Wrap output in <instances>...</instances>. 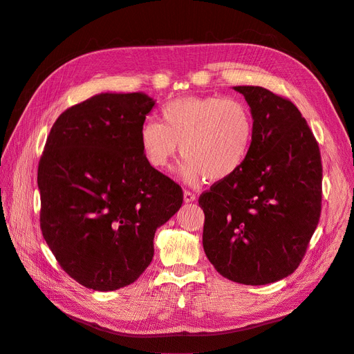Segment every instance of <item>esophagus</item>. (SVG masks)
<instances>
[{
	"instance_id": "1",
	"label": "esophagus",
	"mask_w": 354,
	"mask_h": 354,
	"mask_svg": "<svg viewBox=\"0 0 354 354\" xmlns=\"http://www.w3.org/2000/svg\"><path fill=\"white\" fill-rule=\"evenodd\" d=\"M183 199H185V202H186V203L195 202V201H196V195L194 194V192H190V190H185V194H183Z\"/></svg>"
}]
</instances>
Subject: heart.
Instances as JSON below:
<instances>
[{
    "label": "heart",
    "instance_id": "heart-1",
    "mask_svg": "<svg viewBox=\"0 0 354 354\" xmlns=\"http://www.w3.org/2000/svg\"><path fill=\"white\" fill-rule=\"evenodd\" d=\"M160 122L146 120L138 143L147 164L167 171L180 152L186 159L181 176L190 185L208 177H233L250 156L255 122L250 106L241 99L202 95L165 103Z\"/></svg>",
    "mask_w": 354,
    "mask_h": 354
}]
</instances>
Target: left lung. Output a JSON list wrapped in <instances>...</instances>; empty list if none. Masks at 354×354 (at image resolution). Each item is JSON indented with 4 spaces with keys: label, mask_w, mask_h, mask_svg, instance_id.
I'll return each instance as SVG.
<instances>
[{
    "label": "left lung",
    "mask_w": 354,
    "mask_h": 354,
    "mask_svg": "<svg viewBox=\"0 0 354 354\" xmlns=\"http://www.w3.org/2000/svg\"><path fill=\"white\" fill-rule=\"evenodd\" d=\"M255 133L243 167L199 196L202 245L229 281L266 285L301 263L320 218L322 162L297 106L263 87L238 85Z\"/></svg>",
    "instance_id": "left-lung-1"
}]
</instances>
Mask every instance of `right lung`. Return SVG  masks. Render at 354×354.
<instances>
[{"label":"right lung","mask_w":354,"mask_h":354,"mask_svg":"<svg viewBox=\"0 0 354 354\" xmlns=\"http://www.w3.org/2000/svg\"><path fill=\"white\" fill-rule=\"evenodd\" d=\"M153 106L145 93L95 94L57 118L39 160L42 236L62 269L94 291L137 281L156 229L183 203L138 143Z\"/></svg>","instance_id":"right-lung-1"}]
</instances>
